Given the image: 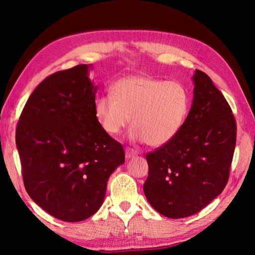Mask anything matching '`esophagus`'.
<instances>
[{"label":"esophagus","instance_id":"1","mask_svg":"<svg viewBox=\"0 0 255 255\" xmlns=\"http://www.w3.org/2000/svg\"><path fill=\"white\" fill-rule=\"evenodd\" d=\"M138 154V151H136V150H134V149H132V148H128L126 149V156H127V158H130V157H133V156H136Z\"/></svg>","mask_w":255,"mask_h":255}]
</instances>
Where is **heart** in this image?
Returning a JSON list of instances; mask_svg holds the SVG:
<instances>
[{
  "instance_id": "heart-1",
  "label": "heart",
  "mask_w": 255,
  "mask_h": 255,
  "mask_svg": "<svg viewBox=\"0 0 255 255\" xmlns=\"http://www.w3.org/2000/svg\"><path fill=\"white\" fill-rule=\"evenodd\" d=\"M189 112V96L181 84L149 75H129L100 96L96 115L106 133L119 135L132 117V137L161 146L180 133Z\"/></svg>"
}]
</instances>
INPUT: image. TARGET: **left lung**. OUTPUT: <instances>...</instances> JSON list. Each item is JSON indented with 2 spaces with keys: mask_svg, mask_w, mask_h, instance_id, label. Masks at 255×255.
Segmentation results:
<instances>
[{
  "mask_svg": "<svg viewBox=\"0 0 255 255\" xmlns=\"http://www.w3.org/2000/svg\"><path fill=\"white\" fill-rule=\"evenodd\" d=\"M194 100L180 133L146 153L145 198L168 218H184L219 196L229 181L236 144V121L206 73L194 74Z\"/></svg>",
  "mask_w": 255,
  "mask_h": 255,
  "instance_id": "8db88e82",
  "label": "left lung"
}]
</instances>
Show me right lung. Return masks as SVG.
<instances>
[{
	"label": "right lung",
	"instance_id": "add662e5",
	"mask_svg": "<svg viewBox=\"0 0 255 255\" xmlns=\"http://www.w3.org/2000/svg\"><path fill=\"white\" fill-rule=\"evenodd\" d=\"M87 73V65H78L45 78L29 96L16 129L28 196L67 222L99 210L110 175L126 159L122 144L97 118V86Z\"/></svg>",
	"mask_w": 255,
	"mask_h": 255
}]
</instances>
